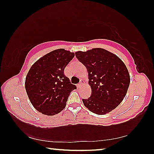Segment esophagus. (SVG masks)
<instances>
[{"label":"esophagus","mask_w":154,"mask_h":154,"mask_svg":"<svg viewBox=\"0 0 154 154\" xmlns=\"http://www.w3.org/2000/svg\"><path fill=\"white\" fill-rule=\"evenodd\" d=\"M82 84H83V83L82 82H80L79 83H78V84H77V86L79 87V88H81V87L82 86Z\"/></svg>","instance_id":"obj_1"}]
</instances>
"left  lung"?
I'll return each instance as SVG.
<instances>
[{"instance_id": "1", "label": "left lung", "mask_w": 154, "mask_h": 154, "mask_svg": "<svg viewBox=\"0 0 154 154\" xmlns=\"http://www.w3.org/2000/svg\"><path fill=\"white\" fill-rule=\"evenodd\" d=\"M88 72L92 94L82 99L85 107L92 113L105 115L116 109L126 96L130 75L119 57L103 48L75 52Z\"/></svg>"}]
</instances>
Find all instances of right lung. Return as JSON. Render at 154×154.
<instances>
[{"instance_id":"right-lung-1","label":"right lung","mask_w":154,"mask_h":154,"mask_svg":"<svg viewBox=\"0 0 154 154\" xmlns=\"http://www.w3.org/2000/svg\"><path fill=\"white\" fill-rule=\"evenodd\" d=\"M73 52L58 49L35 62L26 77L25 88L32 106L47 116L64 109L70 93L77 88L65 76V67L74 58Z\"/></svg>"}]
</instances>
